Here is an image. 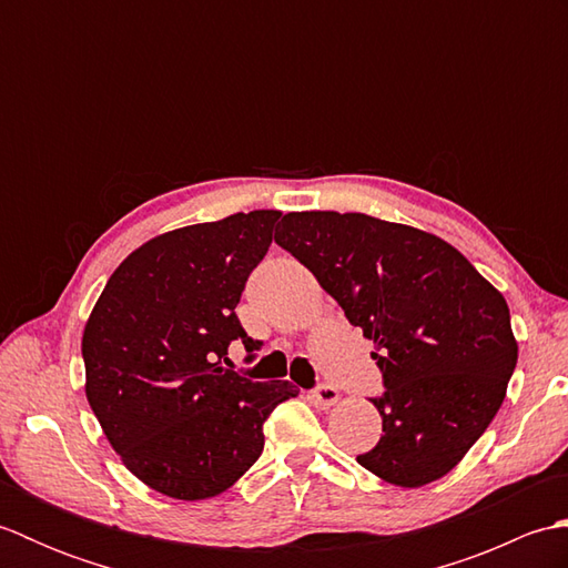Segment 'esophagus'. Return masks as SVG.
Instances as JSON below:
<instances>
[{
    "label": "esophagus",
    "instance_id": "34e87169",
    "mask_svg": "<svg viewBox=\"0 0 568 568\" xmlns=\"http://www.w3.org/2000/svg\"><path fill=\"white\" fill-rule=\"evenodd\" d=\"M312 403H315L317 407H322V409H327V407H332L336 400H339V390L334 388V385H327V383H322V385H317L315 390H312Z\"/></svg>",
    "mask_w": 568,
    "mask_h": 568
}]
</instances>
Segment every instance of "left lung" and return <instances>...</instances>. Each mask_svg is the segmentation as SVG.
I'll use <instances>...</instances> for the list:
<instances>
[{
    "instance_id": "8db88e82",
    "label": "left lung",
    "mask_w": 568,
    "mask_h": 568,
    "mask_svg": "<svg viewBox=\"0 0 568 568\" xmlns=\"http://www.w3.org/2000/svg\"><path fill=\"white\" fill-rule=\"evenodd\" d=\"M291 251L373 342L383 434L356 462L419 488L462 462L496 417L517 364L510 310L464 253L422 229L361 212H291Z\"/></svg>"
}]
</instances>
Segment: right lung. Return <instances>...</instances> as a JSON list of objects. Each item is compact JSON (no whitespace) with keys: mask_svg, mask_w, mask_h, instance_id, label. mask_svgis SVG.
I'll return each mask as SVG.
<instances>
[{"mask_svg":"<svg viewBox=\"0 0 568 568\" xmlns=\"http://www.w3.org/2000/svg\"><path fill=\"white\" fill-rule=\"evenodd\" d=\"M277 220L253 210L153 236L119 263L84 324L92 413L131 474L168 498L232 488L263 452V422L300 393L222 366L234 339L258 348L236 305Z\"/></svg>","mask_w":568,"mask_h":568,"instance_id":"obj_1","label":"right lung"}]
</instances>
